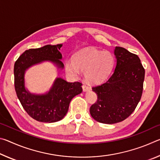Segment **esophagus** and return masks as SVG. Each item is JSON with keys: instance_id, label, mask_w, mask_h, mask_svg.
Instances as JSON below:
<instances>
[{"instance_id": "obj_1", "label": "esophagus", "mask_w": 160, "mask_h": 160, "mask_svg": "<svg viewBox=\"0 0 160 160\" xmlns=\"http://www.w3.org/2000/svg\"><path fill=\"white\" fill-rule=\"evenodd\" d=\"M82 88V90H83V92H88V91L90 90V88H89L88 86L85 85H83Z\"/></svg>"}]
</instances>
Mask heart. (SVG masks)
<instances>
[{"instance_id": "1", "label": "heart", "mask_w": 160, "mask_h": 160, "mask_svg": "<svg viewBox=\"0 0 160 160\" xmlns=\"http://www.w3.org/2000/svg\"><path fill=\"white\" fill-rule=\"evenodd\" d=\"M114 63V57L109 51L89 48L78 51L73 56V61H66L65 67L66 72L72 75H76L80 69L89 82L96 83L109 76Z\"/></svg>"}]
</instances>
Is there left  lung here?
<instances>
[{
    "label": "left lung",
    "mask_w": 160,
    "mask_h": 160,
    "mask_svg": "<svg viewBox=\"0 0 160 160\" xmlns=\"http://www.w3.org/2000/svg\"><path fill=\"white\" fill-rule=\"evenodd\" d=\"M116 66L106 82L92 88L97 101L90 112L99 123L121 122L133 112L141 98L145 69L138 56L122 47L114 49Z\"/></svg>",
    "instance_id": "1"
}]
</instances>
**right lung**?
I'll use <instances>...</instances> for the list:
<instances>
[{"label": "right lung", "mask_w": 160, "mask_h": 160, "mask_svg": "<svg viewBox=\"0 0 160 160\" xmlns=\"http://www.w3.org/2000/svg\"><path fill=\"white\" fill-rule=\"evenodd\" d=\"M62 46L61 44H48L27 50L15 63V89L17 96L27 113L40 122L54 123L63 119L71 99L82 92L80 82H68L61 77L56 78L49 90L44 93L31 92L26 87L25 74L32 67L49 62L57 70L63 69L60 52Z\"/></svg>", "instance_id": "right-lung-1"}]
</instances>
